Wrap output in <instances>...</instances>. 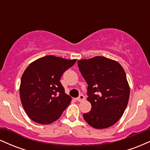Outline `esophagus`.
Returning <instances> with one entry per match:
<instances>
[{"mask_svg":"<svg viewBox=\"0 0 150 150\" xmlns=\"http://www.w3.org/2000/svg\"><path fill=\"white\" fill-rule=\"evenodd\" d=\"M76 100L77 101H82L85 100V97L84 95H82V94H80L78 97L76 98Z\"/></svg>","mask_w":150,"mask_h":150,"instance_id":"esophagus-1","label":"esophagus"}]
</instances>
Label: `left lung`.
I'll use <instances>...</instances> for the list:
<instances>
[{
  "label": "left lung",
  "instance_id": "8db88e82",
  "mask_svg": "<svg viewBox=\"0 0 150 150\" xmlns=\"http://www.w3.org/2000/svg\"><path fill=\"white\" fill-rule=\"evenodd\" d=\"M87 87V100L91 111L84 119L97 129L112 126L121 118L128 105L130 87L123 67L118 62L103 56L77 61Z\"/></svg>",
  "mask_w": 150,
  "mask_h": 150
}]
</instances>
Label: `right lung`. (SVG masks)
<instances>
[{
	"instance_id": "add662e5",
	"label": "right lung",
	"mask_w": 150,
	"mask_h": 150,
	"mask_svg": "<svg viewBox=\"0 0 150 150\" xmlns=\"http://www.w3.org/2000/svg\"><path fill=\"white\" fill-rule=\"evenodd\" d=\"M76 59L47 56L26 68L20 86V99L29 118L39 124H50L61 116L72 98L65 93L60 80Z\"/></svg>"
}]
</instances>
